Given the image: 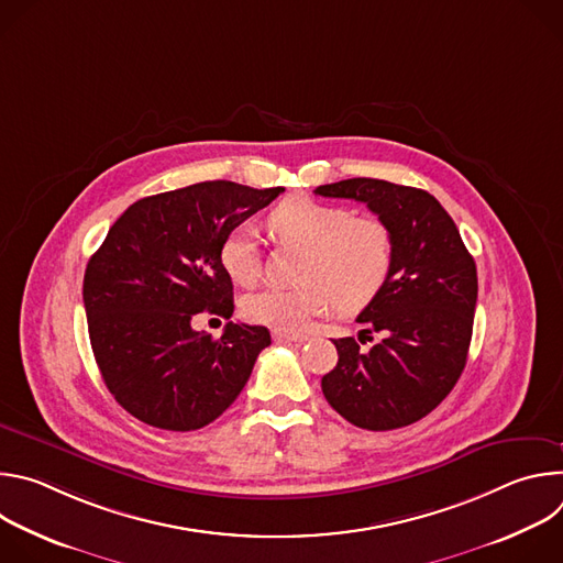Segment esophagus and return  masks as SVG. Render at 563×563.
Instances as JSON below:
<instances>
[{"label": "esophagus", "mask_w": 563, "mask_h": 563, "mask_svg": "<svg viewBox=\"0 0 563 563\" xmlns=\"http://www.w3.org/2000/svg\"><path fill=\"white\" fill-rule=\"evenodd\" d=\"M272 336H274V341H278V343H305L307 341V336L305 334H296V332H285V330H274L272 332Z\"/></svg>", "instance_id": "1"}]
</instances>
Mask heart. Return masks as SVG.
<instances>
[{
	"mask_svg": "<svg viewBox=\"0 0 563 563\" xmlns=\"http://www.w3.org/2000/svg\"><path fill=\"white\" fill-rule=\"evenodd\" d=\"M269 227L287 243L307 250L300 287L267 285L243 298L252 323L300 332L316 316L336 307L358 311L385 287L394 263L389 227L345 207L323 205L305 196L283 200L269 216ZM220 265L238 285H252L261 269L256 235L250 227H233L220 243Z\"/></svg>",
	"mask_w": 563,
	"mask_h": 563,
	"instance_id": "b5f03b06",
	"label": "heart"
}]
</instances>
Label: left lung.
Returning a JSON list of instances; mask_svg holds the SVG:
<instances>
[{
	"instance_id": "8db88e82",
	"label": "left lung",
	"mask_w": 563,
	"mask_h": 563,
	"mask_svg": "<svg viewBox=\"0 0 563 563\" xmlns=\"http://www.w3.org/2000/svg\"><path fill=\"white\" fill-rule=\"evenodd\" d=\"M313 194L365 202L394 238L389 278L356 318L365 328L361 336L383 339L369 350H361V339L334 341L339 363L320 387L356 428L383 432L417 423L465 367L478 289L474 258L454 220L423 189L352 178Z\"/></svg>"
}]
</instances>
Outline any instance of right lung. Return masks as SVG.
Listing matches in <instances>:
<instances>
[{
	"label": "right lung",
	"mask_w": 563,
	"mask_h": 563,
	"mask_svg": "<svg viewBox=\"0 0 563 563\" xmlns=\"http://www.w3.org/2000/svg\"><path fill=\"white\" fill-rule=\"evenodd\" d=\"M283 187L198 183L133 202L85 272L89 339L118 404L146 426L189 432L216 421L243 391L272 343L261 325L196 332L202 311L231 318L222 238Z\"/></svg>",
	"instance_id": "add662e5"
}]
</instances>
